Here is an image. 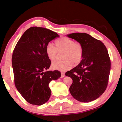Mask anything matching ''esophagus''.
<instances>
[{
  "instance_id": "esophagus-1",
  "label": "esophagus",
  "mask_w": 122,
  "mask_h": 122,
  "mask_svg": "<svg viewBox=\"0 0 122 122\" xmlns=\"http://www.w3.org/2000/svg\"><path fill=\"white\" fill-rule=\"evenodd\" d=\"M65 76V74L64 73H63V72H61V78H64V77Z\"/></svg>"
}]
</instances>
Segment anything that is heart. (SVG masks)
<instances>
[{
	"instance_id": "obj_1",
	"label": "heart",
	"mask_w": 122,
	"mask_h": 122,
	"mask_svg": "<svg viewBox=\"0 0 122 122\" xmlns=\"http://www.w3.org/2000/svg\"><path fill=\"white\" fill-rule=\"evenodd\" d=\"M55 47L51 43H48L46 47V53L47 58L52 61H54L58 53L64 52V61H57L52 64L53 69L65 72L70 69L74 64H78L81 61L83 50L81 44L76 42L72 39L63 37L55 41Z\"/></svg>"
}]
</instances>
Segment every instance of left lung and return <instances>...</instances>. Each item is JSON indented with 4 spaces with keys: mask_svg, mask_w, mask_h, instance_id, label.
<instances>
[{
    "mask_svg": "<svg viewBox=\"0 0 122 122\" xmlns=\"http://www.w3.org/2000/svg\"><path fill=\"white\" fill-rule=\"evenodd\" d=\"M67 36L81 44L83 50L80 63L65 74L72 79L70 93L79 102H92L107 87L111 68L108 50L102 41L87 34L75 32Z\"/></svg>",
    "mask_w": 122,
    "mask_h": 122,
    "instance_id": "obj_1",
    "label": "left lung"
}]
</instances>
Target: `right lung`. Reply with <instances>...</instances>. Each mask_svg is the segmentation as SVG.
<instances>
[{
	"label": "right lung",
	"instance_id": "add662e5",
	"mask_svg": "<svg viewBox=\"0 0 122 122\" xmlns=\"http://www.w3.org/2000/svg\"><path fill=\"white\" fill-rule=\"evenodd\" d=\"M59 37L50 29L32 27L23 34L14 48L12 63L15 85L32 105L47 102L51 94L49 83L61 78L59 71H47L51 61L46 53L47 44Z\"/></svg>",
	"mask_w": 122,
	"mask_h": 122
}]
</instances>
